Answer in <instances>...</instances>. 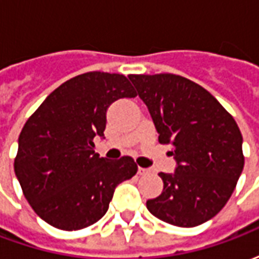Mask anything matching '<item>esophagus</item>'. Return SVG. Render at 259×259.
I'll list each match as a JSON object with an SVG mask.
<instances>
[{
  "mask_svg": "<svg viewBox=\"0 0 259 259\" xmlns=\"http://www.w3.org/2000/svg\"><path fill=\"white\" fill-rule=\"evenodd\" d=\"M148 172H150V170L147 168H140V166H139V169H137V174L141 175V176H143V175H147Z\"/></svg>",
  "mask_w": 259,
  "mask_h": 259,
  "instance_id": "esophagus-1",
  "label": "esophagus"
}]
</instances>
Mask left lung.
Returning <instances> with one entry per match:
<instances>
[{
  "label": "left lung",
  "mask_w": 259,
  "mask_h": 259,
  "mask_svg": "<svg viewBox=\"0 0 259 259\" xmlns=\"http://www.w3.org/2000/svg\"><path fill=\"white\" fill-rule=\"evenodd\" d=\"M161 144H172L174 174L147 209L163 222L193 228L209 221L234 191L244 166L243 136L233 116L204 87L172 73L130 74Z\"/></svg>",
  "instance_id": "8db88e82"
}]
</instances>
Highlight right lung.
I'll return each instance as SVG.
<instances>
[{"label": "right lung", "instance_id": "add662e5", "mask_svg": "<svg viewBox=\"0 0 259 259\" xmlns=\"http://www.w3.org/2000/svg\"><path fill=\"white\" fill-rule=\"evenodd\" d=\"M137 96L126 76L89 72L65 81L42 101L18 140L15 175L38 217L61 230H79L108 211L115 187L133 178L130 157L108 161L94 152L107 111Z\"/></svg>", "mask_w": 259, "mask_h": 259}]
</instances>
